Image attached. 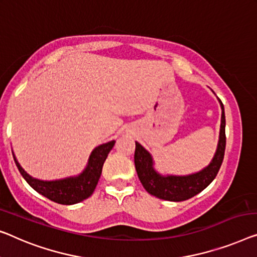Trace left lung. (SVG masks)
Wrapping results in <instances>:
<instances>
[{
    "label": "left lung",
    "mask_w": 257,
    "mask_h": 257,
    "mask_svg": "<svg viewBox=\"0 0 257 257\" xmlns=\"http://www.w3.org/2000/svg\"><path fill=\"white\" fill-rule=\"evenodd\" d=\"M220 106L223 110H221L220 134L216 155H214L210 165L196 174L187 175V177H173V175L162 177L153 170V163L150 153L136 142L135 156H134L136 172L141 183L149 194L160 198V200L181 202L201 193L213 181L221 166V163H223L225 147H226L225 113L224 105L221 101Z\"/></svg>",
    "instance_id": "8db88e82"
}]
</instances>
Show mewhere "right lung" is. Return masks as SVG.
<instances>
[{"label":"right lung","mask_w":257,"mask_h":257,"mask_svg":"<svg viewBox=\"0 0 257 257\" xmlns=\"http://www.w3.org/2000/svg\"><path fill=\"white\" fill-rule=\"evenodd\" d=\"M114 144H115V141H110L108 143L95 148L91 153L86 168L78 177L56 180V181H41V180L33 179L23 170L15 156L14 159L23 178L34 190L59 204L71 205L86 200L93 194L101 175L102 165Z\"/></svg>","instance_id":"add662e5"}]
</instances>
